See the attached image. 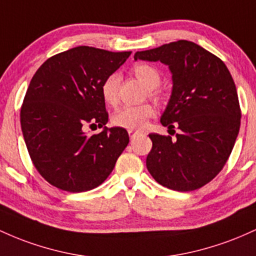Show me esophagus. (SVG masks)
Segmentation results:
<instances>
[{
  "label": "esophagus",
  "mask_w": 256,
  "mask_h": 256,
  "mask_svg": "<svg viewBox=\"0 0 256 256\" xmlns=\"http://www.w3.org/2000/svg\"><path fill=\"white\" fill-rule=\"evenodd\" d=\"M136 133H138V132H134V130H132V129H129V130H128V134H129V136H130V138H133L134 136H136Z\"/></svg>",
  "instance_id": "34e87169"
}]
</instances>
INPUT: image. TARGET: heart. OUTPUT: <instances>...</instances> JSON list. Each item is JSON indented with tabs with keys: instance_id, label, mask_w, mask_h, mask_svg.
I'll return each mask as SVG.
<instances>
[{
	"instance_id": "heart-1",
	"label": "heart",
	"mask_w": 256,
	"mask_h": 256,
	"mask_svg": "<svg viewBox=\"0 0 256 256\" xmlns=\"http://www.w3.org/2000/svg\"><path fill=\"white\" fill-rule=\"evenodd\" d=\"M132 72L140 82L148 88V96L156 102H162L163 94L157 86L160 82V72L154 66L146 62H139L134 65ZM120 90V76L112 74L108 76L102 81L100 92H102V100L108 105H116L118 102ZM154 108L150 104H142L138 106H122L116 111L112 117V123L120 128L124 129H138L142 128L148 120L154 117Z\"/></svg>"
}]
</instances>
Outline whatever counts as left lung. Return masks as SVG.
Here are the masks:
<instances>
[{"instance_id":"1","label":"left lung","mask_w":256,"mask_h":256,"mask_svg":"<svg viewBox=\"0 0 256 256\" xmlns=\"http://www.w3.org/2000/svg\"><path fill=\"white\" fill-rule=\"evenodd\" d=\"M134 59L160 60L169 66L173 92L160 123L169 133L180 129L174 139L148 136V170L170 190L200 188L226 164L240 132L242 114L228 68L216 56L185 40L136 52Z\"/></svg>"}]
</instances>
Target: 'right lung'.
<instances>
[{
	"label": "right lung",
	"instance_id": "obj_1",
	"mask_svg": "<svg viewBox=\"0 0 256 256\" xmlns=\"http://www.w3.org/2000/svg\"><path fill=\"white\" fill-rule=\"evenodd\" d=\"M132 52L80 46L50 56L34 74L20 110L22 136L43 179L62 191H90L102 185L127 148L126 129L86 127L108 120L100 87Z\"/></svg>",
	"mask_w": 256,
	"mask_h": 256
}]
</instances>
